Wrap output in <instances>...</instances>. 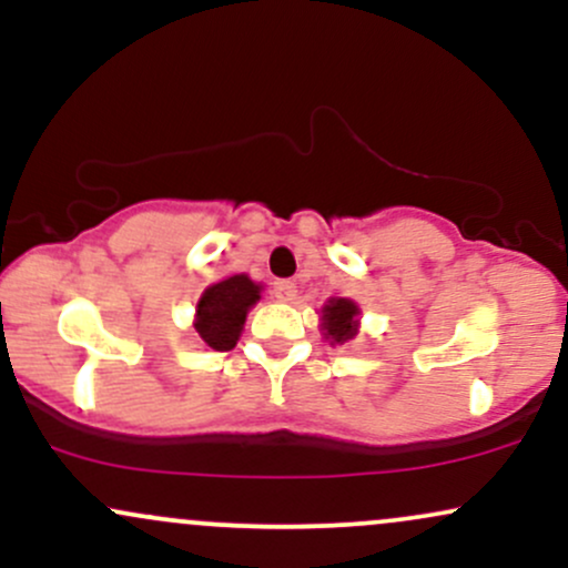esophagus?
Instances as JSON below:
<instances>
[{
  "label": "esophagus",
  "instance_id": "1",
  "mask_svg": "<svg viewBox=\"0 0 568 568\" xmlns=\"http://www.w3.org/2000/svg\"><path fill=\"white\" fill-rule=\"evenodd\" d=\"M296 283H291V280H280V283H275V296L280 298V302L291 304L293 298H296Z\"/></svg>",
  "mask_w": 568,
  "mask_h": 568
}]
</instances>
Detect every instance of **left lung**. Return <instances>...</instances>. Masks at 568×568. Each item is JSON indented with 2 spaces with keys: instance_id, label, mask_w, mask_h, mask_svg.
Segmentation results:
<instances>
[{
  "instance_id": "obj_1",
  "label": "left lung",
  "mask_w": 568,
  "mask_h": 568,
  "mask_svg": "<svg viewBox=\"0 0 568 568\" xmlns=\"http://www.w3.org/2000/svg\"><path fill=\"white\" fill-rule=\"evenodd\" d=\"M321 331L331 347L352 342L357 336V331H361V306H357V302H352V298H328L321 306Z\"/></svg>"
}]
</instances>
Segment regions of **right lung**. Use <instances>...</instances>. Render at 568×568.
<instances>
[{
    "mask_svg": "<svg viewBox=\"0 0 568 568\" xmlns=\"http://www.w3.org/2000/svg\"><path fill=\"white\" fill-rule=\"evenodd\" d=\"M264 285L245 275H230L207 285L194 306V331L202 344L216 352L237 344L247 312L258 304Z\"/></svg>",
    "mask_w": 568,
    "mask_h": 568,
    "instance_id": "obj_1",
    "label": "right lung"
}]
</instances>
